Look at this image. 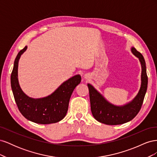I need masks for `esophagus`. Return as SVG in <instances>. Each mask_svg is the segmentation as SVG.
Masks as SVG:
<instances>
[{
    "label": "esophagus",
    "instance_id": "obj_1",
    "mask_svg": "<svg viewBox=\"0 0 157 157\" xmlns=\"http://www.w3.org/2000/svg\"><path fill=\"white\" fill-rule=\"evenodd\" d=\"M84 78L85 79H88L89 78V77H88V75H84Z\"/></svg>",
    "mask_w": 157,
    "mask_h": 157
}]
</instances>
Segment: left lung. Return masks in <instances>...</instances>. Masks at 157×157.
Segmentation results:
<instances>
[{
	"instance_id": "1",
	"label": "left lung",
	"mask_w": 157,
	"mask_h": 157,
	"mask_svg": "<svg viewBox=\"0 0 157 157\" xmlns=\"http://www.w3.org/2000/svg\"><path fill=\"white\" fill-rule=\"evenodd\" d=\"M132 53L139 59L141 66V86L134 98L123 105H115L104 98L92 84H88L90 106L95 119L107 125H118L132 121L139 113L143 104L147 89L146 65L144 56L134 47L131 48Z\"/></svg>"
}]
</instances>
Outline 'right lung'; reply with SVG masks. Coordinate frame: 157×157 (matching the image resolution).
<instances>
[{
  "mask_svg": "<svg viewBox=\"0 0 157 157\" xmlns=\"http://www.w3.org/2000/svg\"><path fill=\"white\" fill-rule=\"evenodd\" d=\"M27 48L26 46L17 54L14 61L10 81L17 106L27 120L41 124H48L61 121L67 114L69 102L73 90L81 81L80 75L65 80L48 96L33 98L21 90L18 80V63L21 56Z\"/></svg>",
  "mask_w": 157,
  "mask_h": 157,
  "instance_id": "add662e5",
  "label": "right lung"
}]
</instances>
